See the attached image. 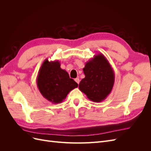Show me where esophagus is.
I'll return each mask as SVG.
<instances>
[{"mask_svg": "<svg viewBox=\"0 0 151 151\" xmlns=\"http://www.w3.org/2000/svg\"><path fill=\"white\" fill-rule=\"evenodd\" d=\"M74 80H75V81L76 82V83H77V84H79V82H80V80H79V78H76V79H75Z\"/></svg>", "mask_w": 151, "mask_h": 151, "instance_id": "34e87169", "label": "esophagus"}]
</instances>
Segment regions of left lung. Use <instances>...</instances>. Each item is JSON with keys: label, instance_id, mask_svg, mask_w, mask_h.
Listing matches in <instances>:
<instances>
[{"label": "left lung", "instance_id": "1", "mask_svg": "<svg viewBox=\"0 0 151 151\" xmlns=\"http://www.w3.org/2000/svg\"><path fill=\"white\" fill-rule=\"evenodd\" d=\"M85 77L79 85L80 91L89 99L101 102L110 94L115 83V73L102 53L96 55L83 68Z\"/></svg>", "mask_w": 151, "mask_h": 151}]
</instances>
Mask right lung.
<instances>
[{
    "instance_id": "1",
    "label": "right lung",
    "mask_w": 151,
    "mask_h": 151,
    "mask_svg": "<svg viewBox=\"0 0 151 151\" xmlns=\"http://www.w3.org/2000/svg\"><path fill=\"white\" fill-rule=\"evenodd\" d=\"M36 83L43 96L54 104L62 102L70 91L78 87L68 72L60 68V62L48 61L47 58L38 71Z\"/></svg>"
}]
</instances>
